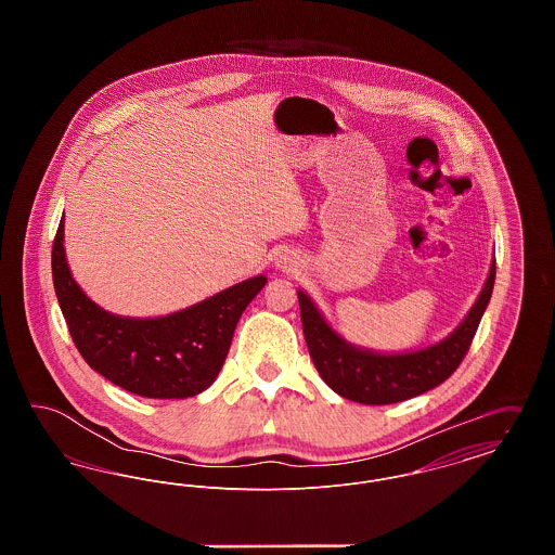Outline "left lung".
<instances>
[{"label": "left lung", "instance_id": "1", "mask_svg": "<svg viewBox=\"0 0 555 555\" xmlns=\"http://www.w3.org/2000/svg\"><path fill=\"white\" fill-rule=\"evenodd\" d=\"M495 285V260L466 320L446 341L412 353L380 356L345 344L320 317L312 299L299 291V310L306 344L322 380L339 396L366 405H385L421 396L455 372L475 339Z\"/></svg>", "mask_w": 555, "mask_h": 555}]
</instances>
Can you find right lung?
Returning a JSON list of instances; mask_svg holds the SVG:
<instances>
[{"label": "right lung", "instance_id": "add662e5", "mask_svg": "<svg viewBox=\"0 0 555 555\" xmlns=\"http://www.w3.org/2000/svg\"><path fill=\"white\" fill-rule=\"evenodd\" d=\"M62 241L64 220L53 238L52 276L70 337L91 369L134 396L183 399L206 391L227 360L238 318L266 285V276H256L170 317H114L79 289Z\"/></svg>", "mask_w": 555, "mask_h": 555}]
</instances>
